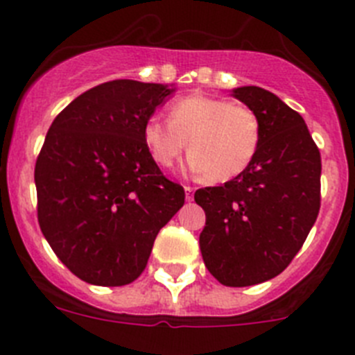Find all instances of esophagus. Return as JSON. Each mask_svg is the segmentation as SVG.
<instances>
[{
    "label": "esophagus",
    "mask_w": 355,
    "mask_h": 355,
    "mask_svg": "<svg viewBox=\"0 0 355 355\" xmlns=\"http://www.w3.org/2000/svg\"><path fill=\"white\" fill-rule=\"evenodd\" d=\"M193 193H196V188L184 187V196H187V200H193Z\"/></svg>",
    "instance_id": "34e87169"
}]
</instances>
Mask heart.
I'll use <instances>...</instances> for the list:
<instances>
[{"label": "heart", "instance_id": "obj_1", "mask_svg": "<svg viewBox=\"0 0 355 355\" xmlns=\"http://www.w3.org/2000/svg\"><path fill=\"white\" fill-rule=\"evenodd\" d=\"M142 139L150 158L163 168L172 167L188 144L187 171L225 183L243 174L258 155L261 122L247 106L192 94L172 103L168 119L150 115Z\"/></svg>", "mask_w": 355, "mask_h": 355}]
</instances>
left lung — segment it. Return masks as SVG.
I'll return each instance as SVG.
<instances>
[{
  "label": "left lung",
  "mask_w": 355,
  "mask_h": 355,
  "mask_svg": "<svg viewBox=\"0 0 355 355\" xmlns=\"http://www.w3.org/2000/svg\"><path fill=\"white\" fill-rule=\"evenodd\" d=\"M233 96L261 122L258 155L241 175L193 197L206 213V268L224 286L241 288L281 274L304 245L320 211L322 159L304 119L275 94L240 87Z\"/></svg>",
  "instance_id": "left-lung-1"
}]
</instances>
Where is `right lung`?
<instances>
[{"label": "right lung", "instance_id": "1", "mask_svg": "<svg viewBox=\"0 0 355 355\" xmlns=\"http://www.w3.org/2000/svg\"><path fill=\"white\" fill-rule=\"evenodd\" d=\"M174 89L114 80L69 103L35 163L37 216L53 252L81 281L133 283L159 229L184 205L142 139L144 122Z\"/></svg>", "mask_w": 355, "mask_h": 355}]
</instances>
